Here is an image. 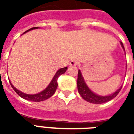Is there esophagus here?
Instances as JSON below:
<instances>
[{
  "label": "esophagus",
  "instance_id": "obj_1",
  "mask_svg": "<svg viewBox=\"0 0 134 134\" xmlns=\"http://www.w3.org/2000/svg\"><path fill=\"white\" fill-rule=\"evenodd\" d=\"M78 64L77 60H71L70 61V63H69V65L70 66H76V65Z\"/></svg>",
  "mask_w": 134,
  "mask_h": 134
}]
</instances>
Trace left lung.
Segmentation results:
<instances>
[{"label": "left lung", "instance_id": "left-lung-1", "mask_svg": "<svg viewBox=\"0 0 134 134\" xmlns=\"http://www.w3.org/2000/svg\"><path fill=\"white\" fill-rule=\"evenodd\" d=\"M121 45L122 46V48L125 49V47L123 46L122 42H121ZM77 87H78V91L79 92L80 95L81 96L82 98L85 99L87 102L90 103H92V104H103V103H106L107 102H109L110 100L113 99V98L116 97L120 91L122 89V87L120 88L116 92H115L114 93L108 96H99L93 93L88 88V87L86 86V83L84 81V79L83 76H82L81 72L80 70H79V73H78V79H77Z\"/></svg>", "mask_w": 134, "mask_h": 134}]
</instances>
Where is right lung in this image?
Wrapping results in <instances>:
<instances>
[{
  "mask_svg": "<svg viewBox=\"0 0 134 134\" xmlns=\"http://www.w3.org/2000/svg\"><path fill=\"white\" fill-rule=\"evenodd\" d=\"M38 28V27H33V28H30L29 30H26V32H24V33H26V32H28L29 30H33V29H37ZM67 67H65L64 68H61L57 71L56 74H55L54 77L53 78L52 81H51L50 84L48 85V87L44 90H43L42 92H41L40 93L36 94H25L22 92L18 90L17 89H16L13 86L12 84L10 83V85H11L12 88H13V90L14 91L16 92L17 94L22 97L23 99H25L26 100H28V101H31V102H42V101H44V100H46L48 98H50L51 96L53 95V94L55 93V92L56 90L57 87H58V79L61 74H63L67 70Z\"/></svg>",
  "mask_w": 134,
  "mask_h": 134,
  "instance_id": "add662e5",
  "label": "right lung"
}]
</instances>
